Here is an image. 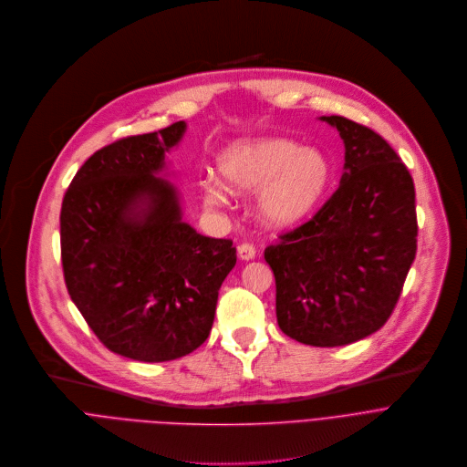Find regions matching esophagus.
Listing matches in <instances>:
<instances>
[{
  "label": "esophagus",
  "instance_id": "esophagus-1",
  "mask_svg": "<svg viewBox=\"0 0 467 467\" xmlns=\"http://www.w3.org/2000/svg\"><path fill=\"white\" fill-rule=\"evenodd\" d=\"M237 255L243 259V261H250L255 257V246L250 244V243H241L237 246Z\"/></svg>",
  "mask_w": 467,
  "mask_h": 467
}]
</instances>
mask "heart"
<instances>
[{
    "label": "heart",
    "instance_id": "obj_1",
    "mask_svg": "<svg viewBox=\"0 0 467 467\" xmlns=\"http://www.w3.org/2000/svg\"><path fill=\"white\" fill-rule=\"evenodd\" d=\"M226 188L235 193L259 192V213L270 226L289 228L307 221L322 202L331 180L327 158L315 149H302L284 138L239 140L217 160ZM210 206L226 202L223 185L201 183Z\"/></svg>",
    "mask_w": 467,
    "mask_h": 467
}]
</instances>
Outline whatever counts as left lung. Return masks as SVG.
<instances>
[{
  "label": "left lung",
  "instance_id": "8db88e82",
  "mask_svg": "<svg viewBox=\"0 0 467 467\" xmlns=\"http://www.w3.org/2000/svg\"><path fill=\"white\" fill-rule=\"evenodd\" d=\"M344 140L337 192L265 248L275 277L277 326L318 348L346 346L390 318L416 257V193L407 165L371 129L322 118Z\"/></svg>",
  "mask_w": 467,
  "mask_h": 467
}]
</instances>
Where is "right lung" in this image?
<instances>
[{
  "instance_id": "obj_1",
  "label": "right lung",
  "mask_w": 467,
  "mask_h": 467,
  "mask_svg": "<svg viewBox=\"0 0 467 467\" xmlns=\"http://www.w3.org/2000/svg\"><path fill=\"white\" fill-rule=\"evenodd\" d=\"M183 130L176 121L93 152L60 210L73 304L110 351L141 362L180 358L208 338L219 289L237 261L230 239L182 221L174 188L156 176Z\"/></svg>"
}]
</instances>
